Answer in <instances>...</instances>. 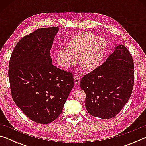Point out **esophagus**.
I'll use <instances>...</instances> for the list:
<instances>
[{
  "label": "esophagus",
  "instance_id": "obj_1",
  "mask_svg": "<svg viewBox=\"0 0 146 146\" xmlns=\"http://www.w3.org/2000/svg\"><path fill=\"white\" fill-rule=\"evenodd\" d=\"M74 81H75V83L76 86H78L80 84V76L77 75L74 76Z\"/></svg>",
  "mask_w": 146,
  "mask_h": 146
}]
</instances>
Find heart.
I'll return each mask as SVG.
<instances>
[{
    "label": "heart",
    "mask_w": 146,
    "mask_h": 146,
    "mask_svg": "<svg viewBox=\"0 0 146 146\" xmlns=\"http://www.w3.org/2000/svg\"><path fill=\"white\" fill-rule=\"evenodd\" d=\"M108 44L106 39L97 36L91 31L81 32L70 38L67 48L56 54L58 64L63 68H70L76 62L84 70L91 71L97 68L104 58Z\"/></svg>",
    "instance_id": "obj_1"
}]
</instances>
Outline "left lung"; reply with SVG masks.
I'll return each instance as SVG.
<instances>
[{"label":"left lung","instance_id":"left-lung-1","mask_svg":"<svg viewBox=\"0 0 146 146\" xmlns=\"http://www.w3.org/2000/svg\"><path fill=\"white\" fill-rule=\"evenodd\" d=\"M134 63L124 46L119 45L102 65L80 81L86 93L85 104L93 117L109 119L120 112L131 95Z\"/></svg>","mask_w":146,"mask_h":146}]
</instances>
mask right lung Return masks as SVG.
<instances>
[{
	"instance_id": "right-lung-1",
	"label": "right lung",
	"mask_w": 146,
	"mask_h": 146,
	"mask_svg": "<svg viewBox=\"0 0 146 146\" xmlns=\"http://www.w3.org/2000/svg\"><path fill=\"white\" fill-rule=\"evenodd\" d=\"M57 27L37 29L15 47L8 77L14 102L33 122L46 124L61 114L74 86L72 73L52 64L50 51Z\"/></svg>"
}]
</instances>
